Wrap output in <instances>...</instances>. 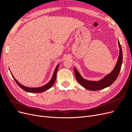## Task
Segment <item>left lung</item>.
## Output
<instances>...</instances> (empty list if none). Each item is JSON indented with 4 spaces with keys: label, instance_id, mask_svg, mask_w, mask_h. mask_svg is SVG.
Listing matches in <instances>:
<instances>
[{
    "label": "left lung",
    "instance_id": "1",
    "mask_svg": "<svg viewBox=\"0 0 132 132\" xmlns=\"http://www.w3.org/2000/svg\"><path fill=\"white\" fill-rule=\"evenodd\" d=\"M118 42L119 48V54L117 62L112 71L111 73L106 75L101 80L98 81H94L87 80L84 79L80 75V74L79 73L77 69L74 68V73L75 78L80 84L82 86L84 87H85L87 90L91 91H97L110 86L115 81V80L118 77L119 72H120L123 61L122 50L121 46V44L119 43V41H118Z\"/></svg>",
    "mask_w": 132,
    "mask_h": 132
}]
</instances>
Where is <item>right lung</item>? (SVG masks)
Returning a JSON list of instances; mask_svg holds the SVG:
<instances>
[{
  "instance_id": "right-lung-1",
  "label": "right lung",
  "mask_w": 132,
  "mask_h": 132,
  "mask_svg": "<svg viewBox=\"0 0 132 132\" xmlns=\"http://www.w3.org/2000/svg\"><path fill=\"white\" fill-rule=\"evenodd\" d=\"M59 64H58L57 67L55 68V69L54 70V71L53 73V76H52V78L51 80H50V81L47 83V84H46L45 85H44L43 86L41 87H27L26 86H23L22 85H21L20 83H19L16 79H15V78L14 77V76L13 75V74H11L12 77L14 78V80L15 81V82H16L17 84L21 87L22 89H23L24 91L28 92V93H42V92H43L47 90L48 89H50L51 87L53 86V85L54 84V83L55 81V79H56V75H57V70L58 68V67H59Z\"/></svg>"
}]
</instances>
